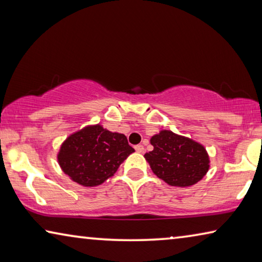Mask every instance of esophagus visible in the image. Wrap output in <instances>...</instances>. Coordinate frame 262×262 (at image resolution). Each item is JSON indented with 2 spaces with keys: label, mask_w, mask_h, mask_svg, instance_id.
Instances as JSON below:
<instances>
[{
  "label": "esophagus",
  "mask_w": 262,
  "mask_h": 262,
  "mask_svg": "<svg viewBox=\"0 0 262 262\" xmlns=\"http://www.w3.org/2000/svg\"><path fill=\"white\" fill-rule=\"evenodd\" d=\"M135 150H136V152H143L144 151V147L142 144H137V145H135Z\"/></svg>",
  "instance_id": "1"
}]
</instances>
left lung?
I'll use <instances>...</instances> for the list:
<instances>
[{
	"instance_id": "obj_1",
	"label": "left lung",
	"mask_w": 262,
	"mask_h": 262,
	"mask_svg": "<svg viewBox=\"0 0 262 262\" xmlns=\"http://www.w3.org/2000/svg\"><path fill=\"white\" fill-rule=\"evenodd\" d=\"M152 151L144 155L158 178L171 186L186 187L196 184L209 168L206 149L187 137L162 130L151 137Z\"/></svg>"
}]
</instances>
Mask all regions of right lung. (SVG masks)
<instances>
[{"instance_id":"1","label":"right lung","mask_w":262,"mask_h":262,"mask_svg":"<svg viewBox=\"0 0 262 262\" xmlns=\"http://www.w3.org/2000/svg\"><path fill=\"white\" fill-rule=\"evenodd\" d=\"M134 151L125 135L97 125L70 135L61 145L57 159L75 183L92 187L112 177Z\"/></svg>"}]
</instances>
